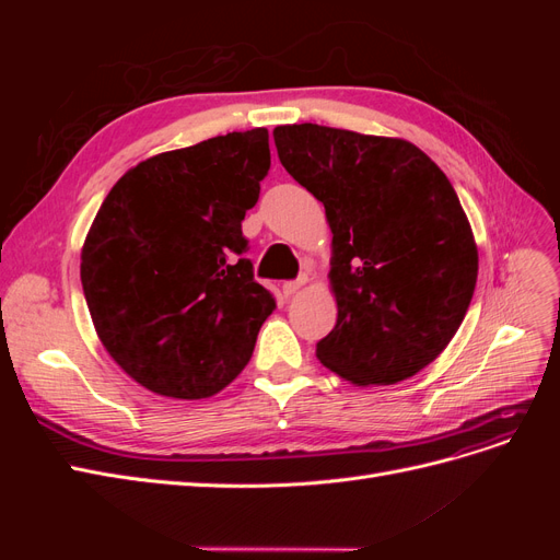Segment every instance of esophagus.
<instances>
[{
	"label": "esophagus",
	"instance_id": "obj_1",
	"mask_svg": "<svg viewBox=\"0 0 560 560\" xmlns=\"http://www.w3.org/2000/svg\"><path fill=\"white\" fill-rule=\"evenodd\" d=\"M308 282V278L306 276H301L299 280H290V282H284L282 284V292H284V296H294V294H299L301 292V287Z\"/></svg>",
	"mask_w": 560,
	"mask_h": 560
}]
</instances>
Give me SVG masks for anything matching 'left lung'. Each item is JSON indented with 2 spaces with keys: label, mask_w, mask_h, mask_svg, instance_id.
<instances>
[{
  "label": "left lung",
  "mask_w": 560,
  "mask_h": 560,
  "mask_svg": "<svg viewBox=\"0 0 560 560\" xmlns=\"http://www.w3.org/2000/svg\"><path fill=\"white\" fill-rule=\"evenodd\" d=\"M273 138L334 233L338 317L317 341L319 362L354 385L416 376L463 325L477 287V245L448 177L397 138L317 124L278 126Z\"/></svg>",
  "instance_id": "1"
}]
</instances>
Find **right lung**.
<instances>
[{"label":"right lung","instance_id":"1","mask_svg":"<svg viewBox=\"0 0 560 560\" xmlns=\"http://www.w3.org/2000/svg\"><path fill=\"white\" fill-rule=\"evenodd\" d=\"M268 167L266 128L217 135L138 163L97 210L83 296L114 362L151 393L212 397L249 362L276 308L243 235Z\"/></svg>","mask_w":560,"mask_h":560}]
</instances>
